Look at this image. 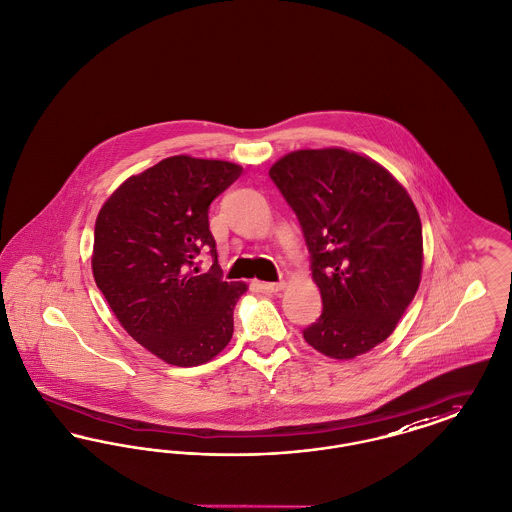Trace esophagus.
I'll use <instances>...</instances> for the list:
<instances>
[{
    "instance_id": "obj_1",
    "label": "esophagus",
    "mask_w": 512,
    "mask_h": 512,
    "mask_svg": "<svg viewBox=\"0 0 512 512\" xmlns=\"http://www.w3.org/2000/svg\"><path fill=\"white\" fill-rule=\"evenodd\" d=\"M260 287H262L264 292L271 294V292H279V290L285 289V283H283V281H281V283H262Z\"/></svg>"
}]
</instances>
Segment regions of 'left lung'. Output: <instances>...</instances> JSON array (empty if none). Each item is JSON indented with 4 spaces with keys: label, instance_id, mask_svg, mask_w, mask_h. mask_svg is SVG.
Masks as SVG:
<instances>
[{
    "label": "left lung",
    "instance_id": "obj_1",
    "mask_svg": "<svg viewBox=\"0 0 512 512\" xmlns=\"http://www.w3.org/2000/svg\"><path fill=\"white\" fill-rule=\"evenodd\" d=\"M269 178L300 222L323 300L306 342L334 359L373 350L421 283L423 227L413 200L375 160L334 147L289 153Z\"/></svg>",
    "mask_w": 512,
    "mask_h": 512
}]
</instances>
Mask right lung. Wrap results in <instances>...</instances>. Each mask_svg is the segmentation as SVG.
<instances>
[{
	"label": "right lung",
	"instance_id": "1",
	"mask_svg": "<svg viewBox=\"0 0 512 512\" xmlns=\"http://www.w3.org/2000/svg\"><path fill=\"white\" fill-rule=\"evenodd\" d=\"M241 172L225 160L170 156L126 179L99 210L95 283L128 334L170 365L206 363L233 336L246 285L222 279L208 208ZM202 247L215 258L206 274L194 267Z\"/></svg>",
	"mask_w": 512,
	"mask_h": 512
}]
</instances>
